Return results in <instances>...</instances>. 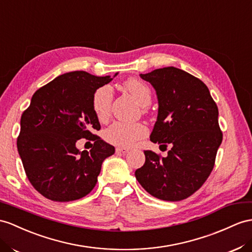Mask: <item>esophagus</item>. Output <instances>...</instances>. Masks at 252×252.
Returning a JSON list of instances; mask_svg holds the SVG:
<instances>
[{
  "label": "esophagus",
  "instance_id": "obj_1",
  "mask_svg": "<svg viewBox=\"0 0 252 252\" xmlns=\"http://www.w3.org/2000/svg\"><path fill=\"white\" fill-rule=\"evenodd\" d=\"M128 151H130V149H127V148H125V147H117L116 148V152L117 153H127Z\"/></svg>",
  "mask_w": 252,
  "mask_h": 252
}]
</instances>
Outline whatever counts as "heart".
Here are the masks:
<instances>
[{"label":"heart","mask_w":252,"mask_h":252,"mask_svg":"<svg viewBox=\"0 0 252 252\" xmlns=\"http://www.w3.org/2000/svg\"><path fill=\"white\" fill-rule=\"evenodd\" d=\"M124 87L130 93L140 105L146 106L151 101L149 86L137 79H128L124 83ZM113 101V89L109 85H103L94 90L92 98V106L95 117L105 121L111 114ZM148 133L145 125L139 122L116 121L104 132V138L111 145L118 147H131L137 140L144 138Z\"/></svg>","instance_id":"1"}]
</instances>
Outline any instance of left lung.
I'll use <instances>...</instances> for the list:
<instances>
[{
  "label": "left lung",
  "mask_w": 252,
  "mask_h": 252,
  "mask_svg": "<svg viewBox=\"0 0 252 252\" xmlns=\"http://www.w3.org/2000/svg\"><path fill=\"white\" fill-rule=\"evenodd\" d=\"M157 90L158 115L150 140L167 149L163 158L145 151L146 162L135 171L143 188L165 201H180L196 192L214 168L222 132L218 107L205 84L175 67L140 74Z\"/></svg>",
  "instance_id": "left-lung-1"
}]
</instances>
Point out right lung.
Listing matches in <instances>:
<instances>
[{
	"label": "right lung",
	"mask_w": 252,
	"mask_h": 252,
	"mask_svg": "<svg viewBox=\"0 0 252 252\" xmlns=\"http://www.w3.org/2000/svg\"><path fill=\"white\" fill-rule=\"evenodd\" d=\"M112 80L73 71L57 76L32 96L21 116L17 147L29 181L43 197L68 202L94 189L103 160L113 156L115 148L93 133L101 126L92 98L96 88ZM81 138L94 141L89 152L76 148Z\"/></svg>",
	"instance_id": "right-lung-1"
}]
</instances>
